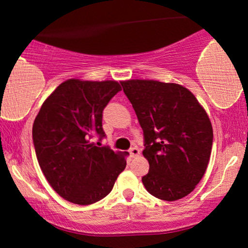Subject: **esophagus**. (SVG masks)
<instances>
[{
  "instance_id": "1",
  "label": "esophagus",
  "mask_w": 248,
  "mask_h": 248,
  "mask_svg": "<svg viewBox=\"0 0 248 248\" xmlns=\"http://www.w3.org/2000/svg\"><path fill=\"white\" fill-rule=\"evenodd\" d=\"M129 154H130V156H132V157H136V156L140 155V149H139V148H136V147H134L129 150Z\"/></svg>"
}]
</instances>
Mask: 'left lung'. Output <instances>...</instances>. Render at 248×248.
<instances>
[{
  "instance_id": "left-lung-1",
  "label": "left lung",
  "mask_w": 248,
  "mask_h": 248,
  "mask_svg": "<svg viewBox=\"0 0 248 248\" xmlns=\"http://www.w3.org/2000/svg\"><path fill=\"white\" fill-rule=\"evenodd\" d=\"M144 134L147 191L177 201L195 190L211 156L213 130L197 98L182 85L150 79L120 81Z\"/></svg>"
}]
</instances>
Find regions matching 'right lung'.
Returning a JSON list of instances; mask_svg holds the SVG:
<instances>
[{"label": "right lung", "instance_id": "add662e5", "mask_svg": "<svg viewBox=\"0 0 248 248\" xmlns=\"http://www.w3.org/2000/svg\"><path fill=\"white\" fill-rule=\"evenodd\" d=\"M121 91L115 80L69 79L43 102L32 126L42 172L61 197L78 205L96 203L112 191L129 154L96 147L104 136L102 110Z\"/></svg>", "mask_w": 248, "mask_h": 248}]
</instances>
